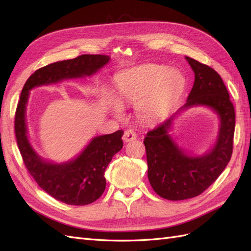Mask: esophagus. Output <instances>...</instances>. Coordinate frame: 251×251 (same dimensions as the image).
<instances>
[{"instance_id": "obj_1", "label": "esophagus", "mask_w": 251, "mask_h": 251, "mask_svg": "<svg viewBox=\"0 0 251 251\" xmlns=\"http://www.w3.org/2000/svg\"><path fill=\"white\" fill-rule=\"evenodd\" d=\"M137 138V135L136 132L134 130L131 129H127L125 130L124 135H123V140H124V142H129V141H132L135 140Z\"/></svg>"}]
</instances>
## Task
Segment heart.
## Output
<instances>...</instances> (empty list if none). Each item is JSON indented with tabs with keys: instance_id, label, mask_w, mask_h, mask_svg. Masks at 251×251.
I'll list each match as a JSON object with an SVG mask.
<instances>
[{
	"instance_id": "obj_1",
	"label": "heart",
	"mask_w": 251,
	"mask_h": 251,
	"mask_svg": "<svg viewBox=\"0 0 251 251\" xmlns=\"http://www.w3.org/2000/svg\"><path fill=\"white\" fill-rule=\"evenodd\" d=\"M184 77L178 70L164 66L147 65L123 74L116 81L120 102L137 104V114L143 121H155L163 116L180 96ZM116 113L122 108L112 102Z\"/></svg>"
}]
</instances>
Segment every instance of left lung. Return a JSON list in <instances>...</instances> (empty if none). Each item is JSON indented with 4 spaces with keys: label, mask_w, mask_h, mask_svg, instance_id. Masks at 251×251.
Here are the masks:
<instances>
[{
    "label": "left lung",
    "mask_w": 251,
    "mask_h": 251,
    "mask_svg": "<svg viewBox=\"0 0 251 251\" xmlns=\"http://www.w3.org/2000/svg\"><path fill=\"white\" fill-rule=\"evenodd\" d=\"M195 74L193 88L180 110L205 105L220 119L215 147L201 156H190L168 135L175 115L148 131L143 140L150 184L163 199L182 201L201 194L230 162L235 130V110L221 76L214 69L185 57Z\"/></svg>",
    "instance_id": "left-lung-1"
}]
</instances>
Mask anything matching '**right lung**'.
Segmentation results:
<instances>
[{
  "instance_id": "obj_1",
  "label": "right lung",
  "mask_w": 251,
  "mask_h": 251,
  "mask_svg": "<svg viewBox=\"0 0 251 251\" xmlns=\"http://www.w3.org/2000/svg\"><path fill=\"white\" fill-rule=\"evenodd\" d=\"M105 55H81L74 59L40 68L26 79L15 114V135L24 164L35 182L46 193L68 205L92 204L103 194L104 172L114 154L123 148V130L95 137L79 155L70 162L54 164L42 159L26 136L25 105L29 90L63 79L89 76L109 62Z\"/></svg>"
}]
</instances>
